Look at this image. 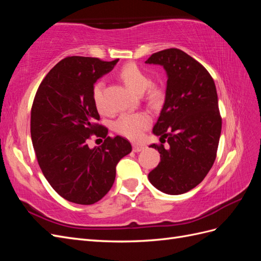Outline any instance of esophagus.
Returning a JSON list of instances; mask_svg holds the SVG:
<instances>
[{
  "instance_id": "1",
  "label": "esophagus",
  "mask_w": 261,
  "mask_h": 261,
  "mask_svg": "<svg viewBox=\"0 0 261 261\" xmlns=\"http://www.w3.org/2000/svg\"><path fill=\"white\" fill-rule=\"evenodd\" d=\"M145 148H146V146L143 145V144H134L133 145V151L140 152V151H143Z\"/></svg>"
}]
</instances>
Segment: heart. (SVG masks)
I'll return each mask as SVG.
<instances>
[{
	"instance_id": "heart-1",
	"label": "heart",
	"mask_w": 261,
	"mask_h": 261,
	"mask_svg": "<svg viewBox=\"0 0 261 261\" xmlns=\"http://www.w3.org/2000/svg\"><path fill=\"white\" fill-rule=\"evenodd\" d=\"M120 78L128 89L138 94L143 93L150 84H151V80H150L149 75L145 70L141 69L136 64H133V63L125 65L121 69ZM102 89H103V84H102V82H97L92 88L93 103L100 112H103L106 110ZM161 97L162 92L158 87L150 86L148 89L147 99L150 102H153L154 103V102L159 101ZM150 124H151V117L145 112H137L122 114L114 122L113 126L115 132H117L118 134H121V135L129 139L136 140L141 137L144 130L149 127Z\"/></svg>"
}]
</instances>
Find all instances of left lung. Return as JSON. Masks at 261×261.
Listing matches in <instances>:
<instances>
[{
    "label": "left lung",
    "instance_id": "8db88e82",
    "mask_svg": "<svg viewBox=\"0 0 261 261\" xmlns=\"http://www.w3.org/2000/svg\"><path fill=\"white\" fill-rule=\"evenodd\" d=\"M146 63L163 66L168 76L164 105L152 129L161 144L150 145L161 161L148 178L162 193L180 195L200 184L216 160L222 127L216 85L199 62L179 49L153 53Z\"/></svg>",
    "mask_w": 261,
    "mask_h": 261
}]
</instances>
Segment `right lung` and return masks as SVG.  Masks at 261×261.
<instances>
[{"mask_svg":"<svg viewBox=\"0 0 261 261\" xmlns=\"http://www.w3.org/2000/svg\"><path fill=\"white\" fill-rule=\"evenodd\" d=\"M117 62L65 58L37 90L30 117L37 160L52 188L70 202L92 204L103 198L114 183L116 164L132 151L127 139L107 137L92 99L94 83ZM92 133L106 138L104 144L89 148Z\"/></svg>","mask_w":261,"mask_h":261,"instance_id":"obj_1","label":"right lung"}]
</instances>
